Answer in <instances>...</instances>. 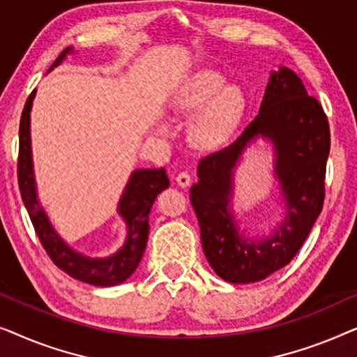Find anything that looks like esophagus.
<instances>
[{"label": "esophagus", "instance_id": "1", "mask_svg": "<svg viewBox=\"0 0 357 357\" xmlns=\"http://www.w3.org/2000/svg\"><path fill=\"white\" fill-rule=\"evenodd\" d=\"M175 182H177L178 187L185 188V187H188L190 183H192V177H190L188 172H180L177 177H175Z\"/></svg>", "mask_w": 357, "mask_h": 357}]
</instances>
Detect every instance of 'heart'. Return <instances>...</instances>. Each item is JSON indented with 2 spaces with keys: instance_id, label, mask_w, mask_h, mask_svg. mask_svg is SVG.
<instances>
[{
  "instance_id": "b5f03b06",
  "label": "heart",
  "mask_w": 357,
  "mask_h": 357,
  "mask_svg": "<svg viewBox=\"0 0 357 357\" xmlns=\"http://www.w3.org/2000/svg\"><path fill=\"white\" fill-rule=\"evenodd\" d=\"M175 107L185 115H193L190 139L203 149L222 146L241 126L247 114L248 99L238 86H227L219 71L195 73L175 97Z\"/></svg>"
}]
</instances>
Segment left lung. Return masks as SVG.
I'll list each match as a JSON object with an SVG mask.
<instances>
[{
  "mask_svg": "<svg viewBox=\"0 0 357 357\" xmlns=\"http://www.w3.org/2000/svg\"><path fill=\"white\" fill-rule=\"evenodd\" d=\"M258 139L272 144L282 219L270 233L253 238L240 229L231 202L236 165ZM328 154L330 126L319 100L289 68L271 71L255 120L231 146L199 160V180L190 190L203 252L219 278L257 282L296 257L324 206Z\"/></svg>",
  "mask_w": 357,
  "mask_h": 357,
  "instance_id": "left-lung-1",
  "label": "left lung"
}]
</instances>
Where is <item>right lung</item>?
<instances>
[{
	"mask_svg": "<svg viewBox=\"0 0 357 357\" xmlns=\"http://www.w3.org/2000/svg\"><path fill=\"white\" fill-rule=\"evenodd\" d=\"M75 53L73 47H68L50 66H60L68 55ZM33 91L22 110L21 125H19V160H17V180L21 197L31 221L33 224L43 248L55 265L75 278L77 281L87 282L92 286L109 287L125 282L138 268L143 253L146 250L149 234V213L158 195L169 187V177L164 169H136L131 172L128 182L125 185L120 202L116 204V213L123 219L126 236L115 253L109 257H87L77 252L63 238L50 222V218L38 202L37 180L33 174L32 143H31V110Z\"/></svg>",
	"mask_w": 357,
	"mask_h": 357,
	"instance_id": "obj_1",
	"label": "right lung"
}]
</instances>
